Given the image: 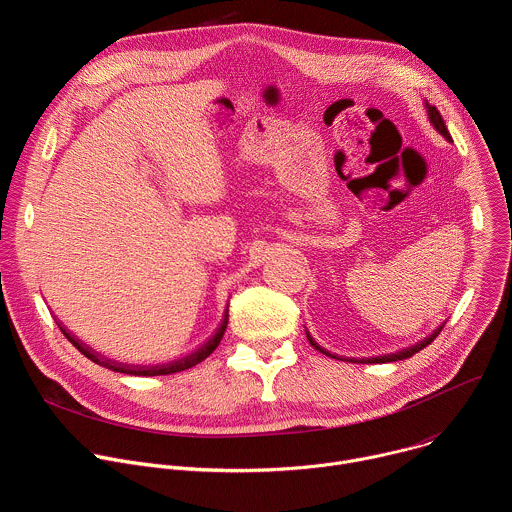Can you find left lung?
Segmentation results:
<instances>
[{
    "label": "left lung",
    "mask_w": 512,
    "mask_h": 512,
    "mask_svg": "<svg viewBox=\"0 0 512 512\" xmlns=\"http://www.w3.org/2000/svg\"><path fill=\"white\" fill-rule=\"evenodd\" d=\"M425 111H427V117H429V123L433 125V129H435L437 133H440V135H444L448 141H452V135H450V131H448V127H446V123H444V119H442L440 111H437L433 105H429L427 101H425ZM444 326H446V322L437 326L429 336H425L423 340H419V342H415V344H411V346H407V348H401V350H397V352H389V354H381V356H369V358H346V356L332 354V352H328L326 348H322V346L312 338V334H310L308 330H306V336H308L310 344H312L316 350H320L322 354L332 356V358H336V360H348V362H360V364H381V362H395V360H405V358L413 356L415 352H419L421 348H425L427 344H431V342L435 340V336L442 332V328H444Z\"/></svg>",
    "instance_id": "left-lung-1"
}]
</instances>
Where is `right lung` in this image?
I'll return each mask as SVG.
<instances>
[{"instance_id":"1","label":"right lung","mask_w":512,"mask_h":512,"mask_svg":"<svg viewBox=\"0 0 512 512\" xmlns=\"http://www.w3.org/2000/svg\"><path fill=\"white\" fill-rule=\"evenodd\" d=\"M58 328L60 332L68 338V342L75 346L81 354H85L89 360L97 362L99 367H105L109 371H115V373H123V375H135V377H158V375H172V373H180V371H186V369H192L196 367L198 362H202L206 356H210L214 352V348L221 344L223 340V334L227 330V324H229V310L225 312L223 316V322L221 326L216 328V332L202 344L198 346L194 352L182 356V358H176V360H170V362H162V364H127V362H119V360H113L109 356H103L101 352H97L95 348H91L87 342H83L81 338H77L72 332H68L62 322H58Z\"/></svg>"}]
</instances>
